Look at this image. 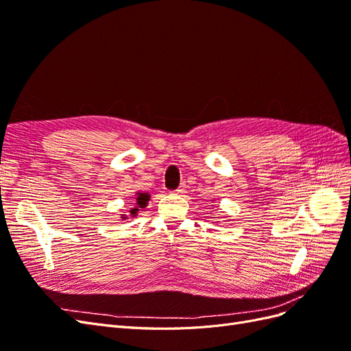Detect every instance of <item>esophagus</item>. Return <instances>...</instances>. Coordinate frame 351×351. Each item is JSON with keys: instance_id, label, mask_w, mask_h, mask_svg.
<instances>
[{"instance_id": "obj_1", "label": "esophagus", "mask_w": 351, "mask_h": 351, "mask_svg": "<svg viewBox=\"0 0 351 351\" xmlns=\"http://www.w3.org/2000/svg\"><path fill=\"white\" fill-rule=\"evenodd\" d=\"M186 192V184H182L177 190H174L176 195H183Z\"/></svg>"}]
</instances>
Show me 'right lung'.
<instances>
[{
  "label": "right lung",
  "mask_w": 351,
  "mask_h": 351,
  "mask_svg": "<svg viewBox=\"0 0 351 351\" xmlns=\"http://www.w3.org/2000/svg\"><path fill=\"white\" fill-rule=\"evenodd\" d=\"M149 195H147V193H137V197H136V202H137V206L136 208H132L130 209V215L132 217H136L137 215V212H139L141 210V208H145L146 205H147V200H149ZM123 219H125L127 217L123 214V217H121Z\"/></svg>",
  "instance_id": "1"
}]
</instances>
